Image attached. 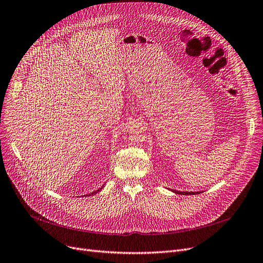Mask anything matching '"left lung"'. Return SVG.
I'll return each instance as SVG.
<instances>
[{"label":"left lung","instance_id":"1","mask_svg":"<svg viewBox=\"0 0 263 263\" xmlns=\"http://www.w3.org/2000/svg\"><path fill=\"white\" fill-rule=\"evenodd\" d=\"M174 193H177V194H182V195H193V194H198L201 192H181V191H177V190H172Z\"/></svg>","mask_w":263,"mask_h":263}]
</instances>
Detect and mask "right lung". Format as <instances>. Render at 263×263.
Returning <instances> with one entry per match:
<instances>
[{"mask_svg":"<svg viewBox=\"0 0 263 263\" xmlns=\"http://www.w3.org/2000/svg\"><path fill=\"white\" fill-rule=\"evenodd\" d=\"M102 187H103V186H101L100 189H98V190H96V191H93L92 193H90V194H88V195H92V194H96L97 192H99V191H101V190H102Z\"/></svg>","mask_w":263,"mask_h":263,"instance_id":"add662e5","label":"right lung"}]
</instances>
